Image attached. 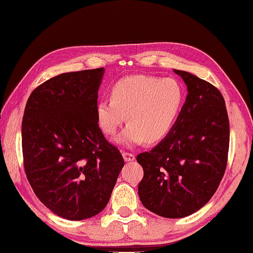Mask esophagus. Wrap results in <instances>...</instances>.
<instances>
[{
	"mask_svg": "<svg viewBox=\"0 0 253 253\" xmlns=\"http://www.w3.org/2000/svg\"><path fill=\"white\" fill-rule=\"evenodd\" d=\"M122 155H123V159H125L126 162L134 161V159H135V155L133 153H130V152H123Z\"/></svg>",
	"mask_w": 253,
	"mask_h": 253,
	"instance_id": "34e87169",
	"label": "esophagus"
}]
</instances>
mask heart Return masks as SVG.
Here are the masks:
<instances>
[{
    "instance_id": "obj_1",
    "label": "heart",
    "mask_w": 253,
    "mask_h": 253,
    "mask_svg": "<svg viewBox=\"0 0 253 253\" xmlns=\"http://www.w3.org/2000/svg\"><path fill=\"white\" fill-rule=\"evenodd\" d=\"M184 103V91L171 78L130 76L112 85L110 99L97 104L99 126L114 135L123 121L128 122L119 136L125 145L156 143L170 132Z\"/></svg>"
}]
</instances>
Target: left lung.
<instances>
[{
  "instance_id": "obj_1",
  "label": "left lung",
  "mask_w": 253,
  "mask_h": 253,
  "mask_svg": "<svg viewBox=\"0 0 253 253\" xmlns=\"http://www.w3.org/2000/svg\"><path fill=\"white\" fill-rule=\"evenodd\" d=\"M188 94L170 132L150 152L136 156L144 176L139 196L146 209L183 218L204 207L225 174L229 119L221 92L206 80L174 70Z\"/></svg>"
}]
</instances>
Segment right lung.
<instances>
[{
    "instance_id": "obj_1",
    "label": "right lung",
    "mask_w": 253,
    "mask_h": 253,
    "mask_svg": "<svg viewBox=\"0 0 253 253\" xmlns=\"http://www.w3.org/2000/svg\"><path fill=\"white\" fill-rule=\"evenodd\" d=\"M103 68L55 76L33 90L22 121L23 164L37 198L68 220L102 211L125 160L97 119Z\"/></svg>"
}]
</instances>
